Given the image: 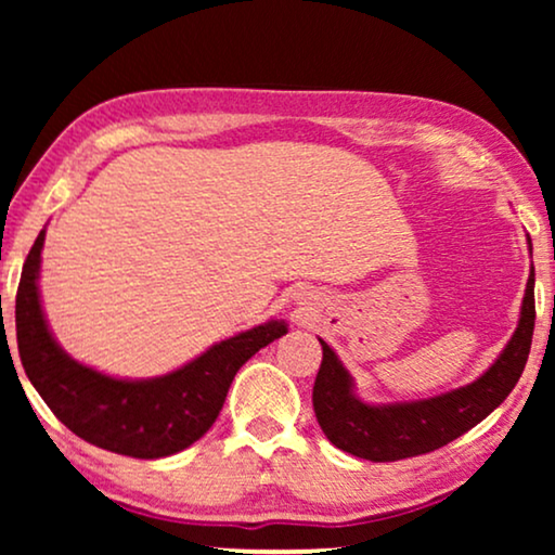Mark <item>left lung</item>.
Returning a JSON list of instances; mask_svg holds the SVG:
<instances>
[{
	"mask_svg": "<svg viewBox=\"0 0 555 555\" xmlns=\"http://www.w3.org/2000/svg\"><path fill=\"white\" fill-rule=\"evenodd\" d=\"M533 257V245L528 237ZM535 270L530 262L520 318L498 359L475 382L437 397L374 404L356 393V378L323 338V363L313 386L318 424L338 450L371 462H393L439 450L503 404L526 369L535 325Z\"/></svg>",
	"mask_w": 555,
	"mask_h": 555,
	"instance_id": "obj_1",
	"label": "left lung"
}]
</instances>
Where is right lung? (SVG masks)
<instances>
[{"label": "right lung", "instance_id": "1", "mask_svg": "<svg viewBox=\"0 0 555 555\" xmlns=\"http://www.w3.org/2000/svg\"><path fill=\"white\" fill-rule=\"evenodd\" d=\"M44 230L29 249L14 306L20 359L29 384L52 414L86 442L135 460L186 450L222 412L232 378L253 356L285 336L287 323L270 318L255 328L217 340L169 374L111 376L73 359L52 333L40 295Z\"/></svg>", "mask_w": 555, "mask_h": 555}]
</instances>
